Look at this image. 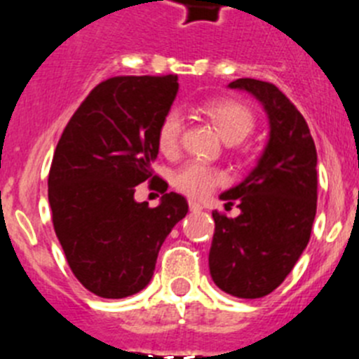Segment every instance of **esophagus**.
<instances>
[{
  "label": "esophagus",
  "mask_w": 359,
  "mask_h": 359,
  "mask_svg": "<svg viewBox=\"0 0 359 359\" xmlns=\"http://www.w3.org/2000/svg\"><path fill=\"white\" fill-rule=\"evenodd\" d=\"M189 210H191V211H202L204 208H202V204H198V202L189 201Z\"/></svg>",
  "instance_id": "obj_1"
}]
</instances>
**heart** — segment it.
Segmentation results:
<instances>
[{
    "instance_id": "heart-1",
    "label": "heart",
    "mask_w": 359,
    "mask_h": 359,
    "mask_svg": "<svg viewBox=\"0 0 359 359\" xmlns=\"http://www.w3.org/2000/svg\"><path fill=\"white\" fill-rule=\"evenodd\" d=\"M204 111L211 119V123L217 126L218 133L224 137V141L229 142V144L242 142L255 130L253 111L238 101H231V99L211 101L204 106ZM182 130V115L177 110L168 111L162 117L157 130V144L162 154L175 155L179 151ZM224 180H226L224 171L198 161L184 164L173 175L175 188L191 198L208 197L217 186L224 184Z\"/></svg>"
}]
</instances>
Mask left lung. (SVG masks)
<instances>
[{"label": "left lung", "mask_w": 359, "mask_h": 359, "mask_svg": "<svg viewBox=\"0 0 359 359\" xmlns=\"http://www.w3.org/2000/svg\"><path fill=\"white\" fill-rule=\"evenodd\" d=\"M229 88L248 90L269 115L264 155L238 186L222 193L229 218L213 211L211 278L227 294L262 298L285 280L307 248L318 201L316 146L296 106L273 83L236 79Z\"/></svg>", "instance_id": "8db88e82"}]
</instances>
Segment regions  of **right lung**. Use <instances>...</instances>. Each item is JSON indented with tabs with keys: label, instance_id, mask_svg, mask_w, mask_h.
Segmentation results:
<instances>
[{
	"label": "right lung",
	"instance_id": "obj_1",
	"mask_svg": "<svg viewBox=\"0 0 359 359\" xmlns=\"http://www.w3.org/2000/svg\"><path fill=\"white\" fill-rule=\"evenodd\" d=\"M177 76H117L99 83L72 115L48 173L52 224L72 273L101 298H126L154 276L162 242L188 213L154 175L157 130L179 92ZM146 180L157 208L133 198Z\"/></svg>",
	"mask_w": 359,
	"mask_h": 359
}]
</instances>
